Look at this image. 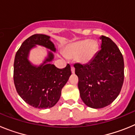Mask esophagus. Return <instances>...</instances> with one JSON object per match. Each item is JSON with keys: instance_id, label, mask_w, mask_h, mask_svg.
<instances>
[{"instance_id": "1", "label": "esophagus", "mask_w": 135, "mask_h": 135, "mask_svg": "<svg viewBox=\"0 0 135 135\" xmlns=\"http://www.w3.org/2000/svg\"><path fill=\"white\" fill-rule=\"evenodd\" d=\"M71 73L72 74H74L75 73V68H74L73 66L71 67Z\"/></svg>"}]
</instances>
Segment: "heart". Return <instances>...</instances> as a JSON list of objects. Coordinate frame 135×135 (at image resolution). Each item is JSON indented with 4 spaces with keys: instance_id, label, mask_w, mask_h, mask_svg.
I'll return each mask as SVG.
<instances>
[{
    "instance_id": "obj_1",
    "label": "heart",
    "mask_w": 135,
    "mask_h": 135,
    "mask_svg": "<svg viewBox=\"0 0 135 135\" xmlns=\"http://www.w3.org/2000/svg\"><path fill=\"white\" fill-rule=\"evenodd\" d=\"M98 49V45L89 39L79 40L66 46L64 55L69 59L76 58L81 64H89L93 60Z\"/></svg>"
}]
</instances>
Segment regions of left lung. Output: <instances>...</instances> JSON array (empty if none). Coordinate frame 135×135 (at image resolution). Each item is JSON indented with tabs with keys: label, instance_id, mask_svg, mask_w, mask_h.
Segmentation results:
<instances>
[{
	"label": "left lung",
	"instance_id": "obj_1",
	"mask_svg": "<svg viewBox=\"0 0 135 135\" xmlns=\"http://www.w3.org/2000/svg\"><path fill=\"white\" fill-rule=\"evenodd\" d=\"M101 49L86 65L76 64L80 95L84 103L95 109L109 105L118 96L124 78V58L115 42L101 36Z\"/></svg>",
	"mask_w": 135,
	"mask_h": 135
}]
</instances>
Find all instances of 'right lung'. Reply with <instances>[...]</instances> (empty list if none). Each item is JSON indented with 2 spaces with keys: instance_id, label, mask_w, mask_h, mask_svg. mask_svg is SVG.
Listing matches in <instances>:
<instances>
[{
  "instance_id": "1",
  "label": "right lung",
  "mask_w": 135,
  "mask_h": 135,
  "mask_svg": "<svg viewBox=\"0 0 135 135\" xmlns=\"http://www.w3.org/2000/svg\"><path fill=\"white\" fill-rule=\"evenodd\" d=\"M49 38L44 34L31 36L17 51L14 61L13 80L17 93L26 103L39 109L52 108L58 102L62 88L71 74L70 64L64 69H58L53 64H47L53 59L51 52L40 67L33 66L28 61L30 50L35 45L55 51Z\"/></svg>"
}]
</instances>
